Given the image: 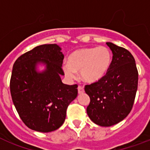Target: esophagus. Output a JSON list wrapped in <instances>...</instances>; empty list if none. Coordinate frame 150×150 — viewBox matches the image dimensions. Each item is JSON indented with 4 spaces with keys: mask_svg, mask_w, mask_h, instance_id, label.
<instances>
[{
    "mask_svg": "<svg viewBox=\"0 0 150 150\" xmlns=\"http://www.w3.org/2000/svg\"><path fill=\"white\" fill-rule=\"evenodd\" d=\"M78 93H79V94L83 93H84V88L82 86H79V87H78Z\"/></svg>",
    "mask_w": 150,
    "mask_h": 150,
    "instance_id": "34e87169",
    "label": "esophagus"
}]
</instances>
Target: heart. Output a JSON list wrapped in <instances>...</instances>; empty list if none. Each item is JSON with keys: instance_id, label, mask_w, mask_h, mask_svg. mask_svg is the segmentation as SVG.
<instances>
[{"instance_id": "1", "label": "heart", "mask_w": 150, "mask_h": 150, "mask_svg": "<svg viewBox=\"0 0 150 150\" xmlns=\"http://www.w3.org/2000/svg\"><path fill=\"white\" fill-rule=\"evenodd\" d=\"M111 64V53L106 47L80 48L73 51L68 57V64L62 66L64 75L69 79L80 77L85 82L95 83L102 79Z\"/></svg>"}]
</instances>
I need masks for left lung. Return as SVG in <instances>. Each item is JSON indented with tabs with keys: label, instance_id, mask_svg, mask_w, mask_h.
I'll use <instances>...</instances> for the list:
<instances>
[{
	"label": "left lung",
	"instance_id": "left-lung-1",
	"mask_svg": "<svg viewBox=\"0 0 150 150\" xmlns=\"http://www.w3.org/2000/svg\"><path fill=\"white\" fill-rule=\"evenodd\" d=\"M107 45L113 54L109 70L102 79L85 87L90 98L87 114L92 121L103 127L116 125L128 116L134 103L139 79L130 52L110 42Z\"/></svg>",
	"mask_w": 150,
	"mask_h": 150
}]
</instances>
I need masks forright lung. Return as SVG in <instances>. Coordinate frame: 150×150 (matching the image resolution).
Returning <instances> with one entry per match:
<instances>
[{
    "instance_id": "obj_1",
    "label": "right lung",
    "mask_w": 150,
    "mask_h": 150,
    "mask_svg": "<svg viewBox=\"0 0 150 150\" xmlns=\"http://www.w3.org/2000/svg\"><path fill=\"white\" fill-rule=\"evenodd\" d=\"M64 57L61 47L44 44L22 54L13 65L10 81L13 103L32 130H57L64 122L68 105L77 97V85L61 81Z\"/></svg>"
}]
</instances>
